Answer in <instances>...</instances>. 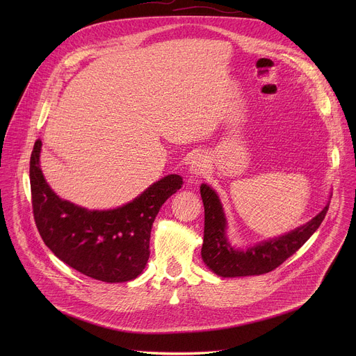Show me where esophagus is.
I'll list each match as a JSON object with an SVG mask.
<instances>
[{"label":"esophagus","mask_w":356,"mask_h":356,"mask_svg":"<svg viewBox=\"0 0 356 356\" xmlns=\"http://www.w3.org/2000/svg\"><path fill=\"white\" fill-rule=\"evenodd\" d=\"M207 168V156L202 154H197L191 158L190 163H188V173L190 177H198L202 173L206 172Z\"/></svg>","instance_id":"1"}]
</instances>
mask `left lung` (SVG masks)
Returning a JSON list of instances; mask_svg holds the SVG:
<instances>
[{
    "label": "left lung",
    "mask_w": 356,
    "mask_h": 356,
    "mask_svg": "<svg viewBox=\"0 0 356 356\" xmlns=\"http://www.w3.org/2000/svg\"><path fill=\"white\" fill-rule=\"evenodd\" d=\"M200 194L204 204V241L201 258L207 268L221 277L255 276L272 272L298 250L318 229L330 207H325L309 222L290 232L275 236L248 248H236L227 235V217L221 200L214 188L202 183Z\"/></svg>",
    "instance_id": "left-lung-1"
}]
</instances>
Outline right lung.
<instances>
[{"instance_id":"right-lung-1","label":"right lung","mask_w":356,"mask_h":356,"mask_svg":"<svg viewBox=\"0 0 356 356\" xmlns=\"http://www.w3.org/2000/svg\"><path fill=\"white\" fill-rule=\"evenodd\" d=\"M40 149L38 139L29 179L33 217L46 246L62 262L91 279L107 283L136 279L149 259L152 225L183 179L169 175L121 207L88 210L50 188L40 169Z\"/></svg>"}]
</instances>
